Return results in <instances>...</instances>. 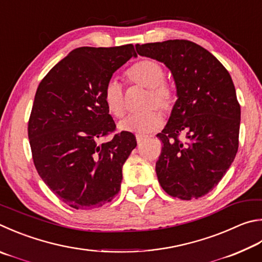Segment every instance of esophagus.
<instances>
[{"instance_id":"1","label":"esophagus","mask_w":262,"mask_h":262,"mask_svg":"<svg viewBox=\"0 0 262 262\" xmlns=\"http://www.w3.org/2000/svg\"><path fill=\"white\" fill-rule=\"evenodd\" d=\"M147 140L146 136H142V135H137L136 136V141H137V144L141 145L143 142H145Z\"/></svg>"}]
</instances>
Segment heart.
Instances as JSON below:
<instances>
[{
	"label": "heart",
	"mask_w": 262,
	"mask_h": 262,
	"mask_svg": "<svg viewBox=\"0 0 262 262\" xmlns=\"http://www.w3.org/2000/svg\"><path fill=\"white\" fill-rule=\"evenodd\" d=\"M128 83L146 88L142 107L145 111L130 115L119 123L121 130L139 135L149 134L161 126V116L156 110L169 113L177 103V93L168 82L165 81V69L160 61L152 58L137 60L125 71ZM103 102L112 117L121 118L125 113V93L121 84L116 80L107 81L103 90Z\"/></svg>",
	"instance_id": "b5f03b06"
}]
</instances>
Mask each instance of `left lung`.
Masks as SVG:
<instances>
[{
  "label": "left lung",
  "mask_w": 262,
  "mask_h": 262,
  "mask_svg": "<svg viewBox=\"0 0 262 262\" xmlns=\"http://www.w3.org/2000/svg\"><path fill=\"white\" fill-rule=\"evenodd\" d=\"M136 51L163 61L177 83L179 98L157 134L163 142L156 163L161 188L182 201L205 196L238 150L241 105L230 74L210 51L188 40L136 45Z\"/></svg>",
  "instance_id": "obj_1"
}]
</instances>
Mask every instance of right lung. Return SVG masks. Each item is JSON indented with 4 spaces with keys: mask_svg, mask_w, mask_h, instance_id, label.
Here are the masks:
<instances>
[{
    "mask_svg": "<svg viewBox=\"0 0 262 262\" xmlns=\"http://www.w3.org/2000/svg\"><path fill=\"white\" fill-rule=\"evenodd\" d=\"M133 56V45L80 47L36 89L27 128L33 163L51 191L75 210L103 206L120 190L122 165L137 143L132 133H116L103 90ZM111 134L112 140L98 144Z\"/></svg>",
    "mask_w": 262,
    "mask_h": 262,
    "instance_id": "1",
    "label": "right lung"
}]
</instances>
